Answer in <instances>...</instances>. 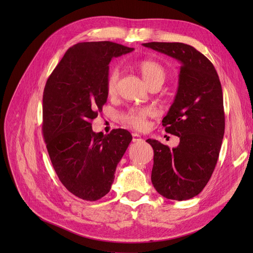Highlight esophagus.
Masks as SVG:
<instances>
[{
	"instance_id": "obj_1",
	"label": "esophagus",
	"mask_w": 253,
	"mask_h": 253,
	"mask_svg": "<svg viewBox=\"0 0 253 253\" xmlns=\"http://www.w3.org/2000/svg\"><path fill=\"white\" fill-rule=\"evenodd\" d=\"M132 140H133L134 142H136V141H141L142 140V137L138 134V133H132Z\"/></svg>"
}]
</instances>
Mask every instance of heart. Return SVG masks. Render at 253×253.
<instances>
[{"instance_id":"heart-1","label":"heart","mask_w":253,"mask_h":253,"mask_svg":"<svg viewBox=\"0 0 253 253\" xmlns=\"http://www.w3.org/2000/svg\"><path fill=\"white\" fill-rule=\"evenodd\" d=\"M137 69L140 72L144 81L149 86L156 83H163L166 78V71L164 66L152 59H142L138 61ZM119 80V72L116 69L110 71L105 80V89L109 95H114L117 92ZM153 115V111L149 108L131 109L122 115L124 123L138 130H143L147 127L148 119Z\"/></svg>"}]
</instances>
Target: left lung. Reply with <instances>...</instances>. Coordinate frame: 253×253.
I'll return each mask as SVG.
<instances>
[{
    "label": "left lung",
    "mask_w": 253,
    "mask_h": 253,
    "mask_svg": "<svg viewBox=\"0 0 253 253\" xmlns=\"http://www.w3.org/2000/svg\"><path fill=\"white\" fill-rule=\"evenodd\" d=\"M177 59L180 65L178 89L169 112L162 120L167 133L179 137L170 149L148 139L154 150L152 182L156 191L171 200H188L209 181L224 133L222 90L211 61L183 43L142 44Z\"/></svg>",
    "instance_id": "8db88e82"
}]
</instances>
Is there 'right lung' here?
Listing matches in <instances>:
<instances>
[{
	"instance_id": "add662e5",
	"label": "right lung",
	"mask_w": 253,
	"mask_h": 253,
	"mask_svg": "<svg viewBox=\"0 0 253 253\" xmlns=\"http://www.w3.org/2000/svg\"><path fill=\"white\" fill-rule=\"evenodd\" d=\"M132 50L109 41L78 43L65 52L44 88L42 132L51 163L66 190L83 200L96 201L110 192L132 140L125 129L103 135L91 126L108 99L112 58Z\"/></svg>"
}]
</instances>
